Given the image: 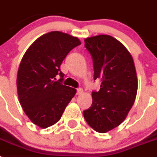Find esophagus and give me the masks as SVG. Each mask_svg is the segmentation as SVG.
<instances>
[{
    "label": "esophagus",
    "instance_id": "obj_1",
    "mask_svg": "<svg viewBox=\"0 0 157 157\" xmlns=\"http://www.w3.org/2000/svg\"><path fill=\"white\" fill-rule=\"evenodd\" d=\"M83 93V90L82 88H78L77 89V94L78 95H80V94H82Z\"/></svg>",
    "mask_w": 157,
    "mask_h": 157
}]
</instances>
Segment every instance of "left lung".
<instances>
[{"label": "left lung", "mask_w": 157, "mask_h": 157, "mask_svg": "<svg viewBox=\"0 0 157 157\" xmlns=\"http://www.w3.org/2000/svg\"><path fill=\"white\" fill-rule=\"evenodd\" d=\"M84 41L93 57L94 80L100 78L102 82L100 90L92 93V105L83 111V116L97 132H109L125 120L135 101L138 78L134 59L127 48L110 35Z\"/></svg>", "instance_id": "obj_1"}]
</instances>
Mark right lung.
<instances>
[{"label": "right lung", "mask_w": 157, "mask_h": 157, "mask_svg": "<svg viewBox=\"0 0 157 157\" xmlns=\"http://www.w3.org/2000/svg\"><path fill=\"white\" fill-rule=\"evenodd\" d=\"M81 45L76 37L48 32L36 39L23 55L17 73L19 101L32 123L47 128L57 123L76 90L56 80L64 75L59 67L72 48Z\"/></svg>", "instance_id": "obj_1"}]
</instances>
